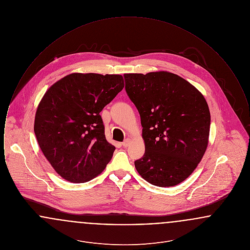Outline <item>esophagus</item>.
<instances>
[{
	"label": "esophagus",
	"mask_w": 250,
	"mask_h": 250,
	"mask_svg": "<svg viewBox=\"0 0 250 250\" xmlns=\"http://www.w3.org/2000/svg\"><path fill=\"white\" fill-rule=\"evenodd\" d=\"M131 140L130 139H125L123 143H122V145L124 146V147H128L129 146V144H130Z\"/></svg>",
	"instance_id": "esophagus-1"
}]
</instances>
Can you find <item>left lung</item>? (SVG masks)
Returning <instances> with one entry per match:
<instances>
[{
  "label": "left lung",
  "mask_w": 250,
  "mask_h": 250,
  "mask_svg": "<svg viewBox=\"0 0 250 250\" xmlns=\"http://www.w3.org/2000/svg\"><path fill=\"white\" fill-rule=\"evenodd\" d=\"M124 77L145 143L135 167L154 186H176L194 171L206 151L211 124L207 102L192 84L169 72Z\"/></svg>",
  "instance_id": "obj_1"
}]
</instances>
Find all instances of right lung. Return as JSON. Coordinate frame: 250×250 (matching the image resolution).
<instances>
[{
    "mask_svg": "<svg viewBox=\"0 0 250 250\" xmlns=\"http://www.w3.org/2000/svg\"><path fill=\"white\" fill-rule=\"evenodd\" d=\"M124 86L121 75L73 73L44 95L34 130L40 149L60 176L85 183L104 170L115 147L106 140L100 111Z\"/></svg>",
    "mask_w": 250,
    "mask_h": 250,
    "instance_id": "obj_1",
    "label": "right lung"
}]
</instances>
